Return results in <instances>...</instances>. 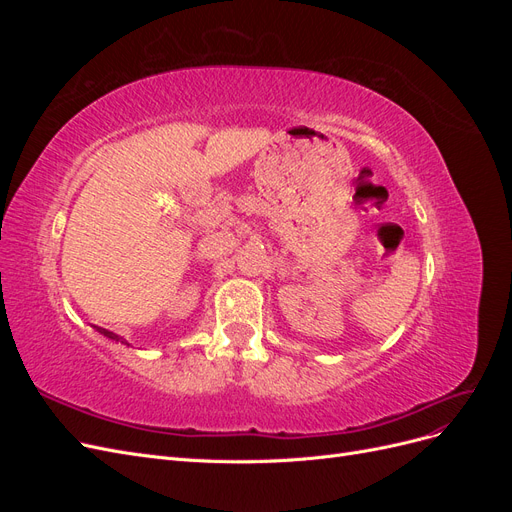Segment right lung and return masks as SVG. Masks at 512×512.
Returning a JSON list of instances; mask_svg holds the SVG:
<instances>
[{"label":"right lung","instance_id":"1","mask_svg":"<svg viewBox=\"0 0 512 512\" xmlns=\"http://www.w3.org/2000/svg\"><path fill=\"white\" fill-rule=\"evenodd\" d=\"M96 329H98L100 335H104V337H108V339H113V342H119V335H115V333H111V331H106V329H100V327H96Z\"/></svg>","mask_w":512,"mask_h":512}]
</instances>
